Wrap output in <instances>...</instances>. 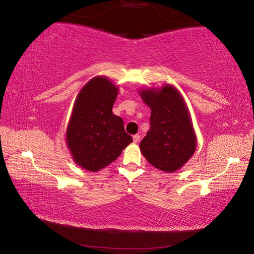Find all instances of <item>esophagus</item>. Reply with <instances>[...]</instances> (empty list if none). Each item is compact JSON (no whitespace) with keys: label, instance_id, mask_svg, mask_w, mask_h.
I'll list each match as a JSON object with an SVG mask.
<instances>
[{"label":"esophagus","instance_id":"obj_1","mask_svg":"<svg viewBox=\"0 0 254 254\" xmlns=\"http://www.w3.org/2000/svg\"><path fill=\"white\" fill-rule=\"evenodd\" d=\"M140 141V135L139 134H134L133 135V142L134 143H137Z\"/></svg>","mask_w":254,"mask_h":254}]
</instances>
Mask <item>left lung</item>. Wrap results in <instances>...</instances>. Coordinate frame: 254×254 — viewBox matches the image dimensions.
I'll return each instance as SVG.
<instances>
[{
  "mask_svg": "<svg viewBox=\"0 0 254 254\" xmlns=\"http://www.w3.org/2000/svg\"><path fill=\"white\" fill-rule=\"evenodd\" d=\"M151 109L150 130L140 142L141 153L159 170L174 173L191 158L196 134L182 94L171 85L140 91Z\"/></svg>",
  "mask_w": 254,
  "mask_h": 254,
  "instance_id": "obj_1",
  "label": "left lung"
}]
</instances>
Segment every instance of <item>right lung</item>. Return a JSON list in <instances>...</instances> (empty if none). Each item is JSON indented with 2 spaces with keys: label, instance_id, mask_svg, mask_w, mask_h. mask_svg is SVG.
Segmentation results:
<instances>
[{
  "label": "right lung",
  "instance_id": "right-lung-1",
  "mask_svg": "<svg viewBox=\"0 0 254 254\" xmlns=\"http://www.w3.org/2000/svg\"><path fill=\"white\" fill-rule=\"evenodd\" d=\"M119 88L106 77H94L76 97L66 131L67 147L74 161L88 171L113 162L132 142L123 120L113 114Z\"/></svg>",
  "mask_w": 254,
  "mask_h": 254
}]
</instances>
